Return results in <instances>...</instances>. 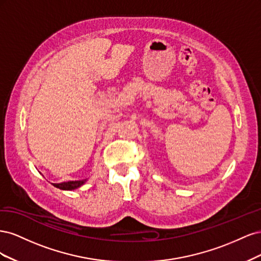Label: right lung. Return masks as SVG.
<instances>
[{"label":"right lung","mask_w":261,"mask_h":261,"mask_svg":"<svg viewBox=\"0 0 261 261\" xmlns=\"http://www.w3.org/2000/svg\"><path fill=\"white\" fill-rule=\"evenodd\" d=\"M86 181H87V178L82 180H69V181H64V183H61V184H54V186L62 189V191H74V189H77L81 186H83Z\"/></svg>","instance_id":"1"}]
</instances>
